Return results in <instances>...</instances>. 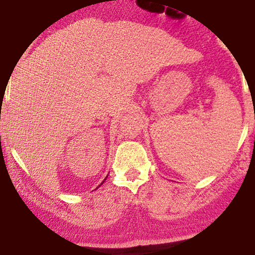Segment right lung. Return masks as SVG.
I'll return each mask as SVG.
<instances>
[{"label":"right lung","mask_w":255,"mask_h":255,"mask_svg":"<svg viewBox=\"0 0 255 255\" xmlns=\"http://www.w3.org/2000/svg\"><path fill=\"white\" fill-rule=\"evenodd\" d=\"M106 178H107V177H106ZM106 178H105V179H106ZM105 179H104V182H105ZM104 182H103V183H104ZM103 183H101V184H103ZM101 184H100V185H101ZM100 185H99V186H100Z\"/></svg>","instance_id":"1"}]
</instances>
